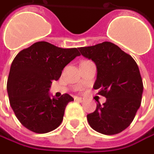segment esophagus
Wrapping results in <instances>:
<instances>
[{"label":"esophagus","mask_w":154,"mask_h":154,"mask_svg":"<svg viewBox=\"0 0 154 154\" xmlns=\"http://www.w3.org/2000/svg\"><path fill=\"white\" fill-rule=\"evenodd\" d=\"M75 100L77 101V102H80V103H84V101H85V99H84V98H83V97H75Z\"/></svg>","instance_id":"esophagus-1"}]
</instances>
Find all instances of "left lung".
<instances>
[{
  "instance_id": "8db88e82",
  "label": "left lung",
  "mask_w": 154,
  "mask_h": 154,
  "mask_svg": "<svg viewBox=\"0 0 154 154\" xmlns=\"http://www.w3.org/2000/svg\"><path fill=\"white\" fill-rule=\"evenodd\" d=\"M97 66L93 88L107 99L87 115L90 126L98 133L112 135L126 129L141 103L143 83L136 62L111 42L78 48Z\"/></svg>"
}]
</instances>
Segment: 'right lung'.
Wrapping results in <instances>:
<instances>
[{
  "label": "right lung",
  "instance_id": "right-lung-1",
  "mask_svg": "<svg viewBox=\"0 0 154 154\" xmlns=\"http://www.w3.org/2000/svg\"><path fill=\"white\" fill-rule=\"evenodd\" d=\"M80 53L40 41L20 51L11 64L7 90L12 109L27 129L45 134L61 124L66 105L74 99L69 94L59 98L50 94L64 68Z\"/></svg>",
  "mask_w": 154,
  "mask_h": 154
}]
</instances>
